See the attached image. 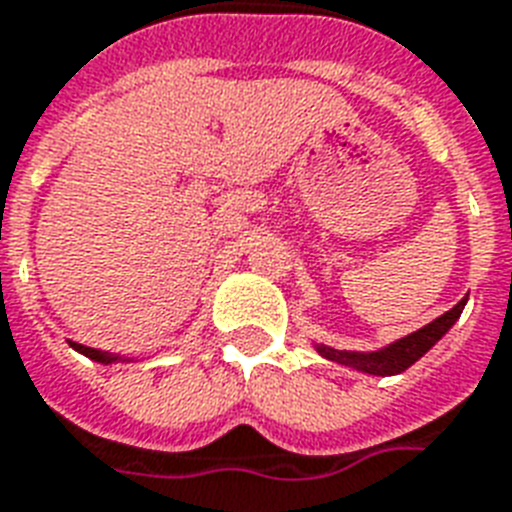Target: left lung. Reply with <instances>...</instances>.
<instances>
[{
	"label": "left lung",
	"instance_id": "8db88e82",
	"mask_svg": "<svg viewBox=\"0 0 512 512\" xmlns=\"http://www.w3.org/2000/svg\"><path fill=\"white\" fill-rule=\"evenodd\" d=\"M465 307V299H460L458 305L447 310L444 315H439L436 321H431L429 326L418 328L413 334L402 336L397 342L386 344L376 352H347V350H334V347H326V344H315L318 355H323L326 360H334L339 365H350L355 371L371 373V376H397V373L407 371L415 360H421L426 352L434 347L439 339H442L455 321L460 318Z\"/></svg>",
	"mask_w": 512,
	"mask_h": 512
}]
</instances>
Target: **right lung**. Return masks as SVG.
Returning a JSON list of instances; mask_svg holds the SVG:
<instances>
[{"label":"right lung","mask_w":512,"mask_h":512,"mask_svg":"<svg viewBox=\"0 0 512 512\" xmlns=\"http://www.w3.org/2000/svg\"><path fill=\"white\" fill-rule=\"evenodd\" d=\"M70 347H73L76 352H81V355L91 357V360H97V363H115V360H123V357L110 355V352L94 350V347H83V344H78V342H70Z\"/></svg>","instance_id":"obj_1"}]
</instances>
